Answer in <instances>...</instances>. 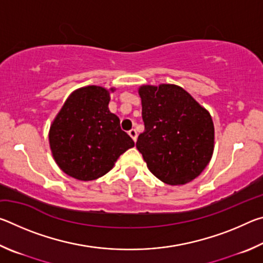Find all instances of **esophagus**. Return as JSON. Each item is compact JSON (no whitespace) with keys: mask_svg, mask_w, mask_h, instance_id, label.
<instances>
[{"mask_svg":"<svg viewBox=\"0 0 263 263\" xmlns=\"http://www.w3.org/2000/svg\"><path fill=\"white\" fill-rule=\"evenodd\" d=\"M128 135H130V137L133 139V141H137V131L135 130V128H132V130L128 131Z\"/></svg>","mask_w":263,"mask_h":263,"instance_id":"esophagus-1","label":"esophagus"}]
</instances>
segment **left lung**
Returning <instances> with one entry per match:
<instances>
[{
  "instance_id": "8db88e82",
  "label": "left lung",
  "mask_w": 263,
  "mask_h": 263,
  "mask_svg": "<svg viewBox=\"0 0 263 263\" xmlns=\"http://www.w3.org/2000/svg\"><path fill=\"white\" fill-rule=\"evenodd\" d=\"M139 95L145 131L136 146L151 173L171 185L193 181L213 153L210 114L175 84L142 86Z\"/></svg>"
}]
</instances>
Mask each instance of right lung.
I'll return each mask as SVG.
<instances>
[{"label": "right lung", "instance_id": "right-lung-1", "mask_svg": "<svg viewBox=\"0 0 263 263\" xmlns=\"http://www.w3.org/2000/svg\"><path fill=\"white\" fill-rule=\"evenodd\" d=\"M109 101L104 88H80L65 102L52 124L48 138L53 158L74 179H99L114 167L119 155L135 146L121 128L119 118L110 112Z\"/></svg>", "mask_w": 263, "mask_h": 263}]
</instances>
